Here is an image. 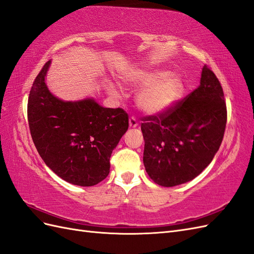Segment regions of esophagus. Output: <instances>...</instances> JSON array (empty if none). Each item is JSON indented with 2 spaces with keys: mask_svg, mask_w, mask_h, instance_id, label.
<instances>
[{
  "mask_svg": "<svg viewBox=\"0 0 254 254\" xmlns=\"http://www.w3.org/2000/svg\"><path fill=\"white\" fill-rule=\"evenodd\" d=\"M128 126L129 127H137V126H138V122H137V119L134 118V117H131L128 120Z\"/></svg>",
  "mask_w": 254,
  "mask_h": 254,
  "instance_id": "34e87169",
  "label": "esophagus"
}]
</instances>
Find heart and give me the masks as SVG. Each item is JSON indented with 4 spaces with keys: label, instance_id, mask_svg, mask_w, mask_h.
<instances>
[{
    "label": "heart",
    "instance_id": "1",
    "mask_svg": "<svg viewBox=\"0 0 254 254\" xmlns=\"http://www.w3.org/2000/svg\"><path fill=\"white\" fill-rule=\"evenodd\" d=\"M126 82L135 87H143L136 97L139 110L148 115H161L175 106L183 98V78L166 69L136 70L126 77ZM108 90L115 95L117 90L111 85Z\"/></svg>",
    "mask_w": 254,
    "mask_h": 254
}]
</instances>
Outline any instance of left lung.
Wrapping results in <instances>:
<instances>
[{"label":"left lung","instance_id":"1","mask_svg":"<svg viewBox=\"0 0 254 254\" xmlns=\"http://www.w3.org/2000/svg\"><path fill=\"white\" fill-rule=\"evenodd\" d=\"M227 125L222 87L207 66L200 86L171 110L142 119L143 165L158 185L190 182L213 161Z\"/></svg>","mask_w":254,"mask_h":254}]
</instances>
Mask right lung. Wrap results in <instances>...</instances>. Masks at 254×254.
Instances as JSON below:
<instances>
[{"instance_id": "1", "label": "right lung", "mask_w": 254, "mask_h": 254, "mask_svg": "<svg viewBox=\"0 0 254 254\" xmlns=\"http://www.w3.org/2000/svg\"><path fill=\"white\" fill-rule=\"evenodd\" d=\"M49 61L36 76L27 102L35 147L48 167L68 183L93 186L110 173V158L128 128L122 108H106L95 100L63 101L50 92Z\"/></svg>"}]
</instances>
